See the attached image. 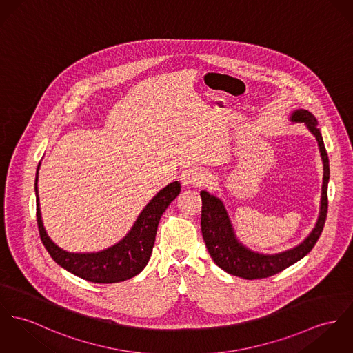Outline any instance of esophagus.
<instances>
[{
  "instance_id": "1",
  "label": "esophagus",
  "mask_w": 353,
  "mask_h": 353,
  "mask_svg": "<svg viewBox=\"0 0 353 353\" xmlns=\"http://www.w3.org/2000/svg\"><path fill=\"white\" fill-rule=\"evenodd\" d=\"M181 183L184 185H196L203 180V172L199 166H188L181 172Z\"/></svg>"
}]
</instances>
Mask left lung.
<instances>
[{"label": "left lung", "mask_w": 353, "mask_h": 353, "mask_svg": "<svg viewBox=\"0 0 353 353\" xmlns=\"http://www.w3.org/2000/svg\"><path fill=\"white\" fill-rule=\"evenodd\" d=\"M290 122L303 123L319 143L320 156L324 165L323 192L320 215L312 232L293 248L276 254H262L245 247L234 231L232 223L227 214L224 203L216 194L201 190V232L203 239L214 262L224 272L244 279L268 278L294 265L307 255L317 243L325 224L327 212V183H329V159L324 146V139L317 126V119L307 110H294Z\"/></svg>", "instance_id": "1"}]
</instances>
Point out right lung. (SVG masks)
<instances>
[{
    "mask_svg": "<svg viewBox=\"0 0 353 353\" xmlns=\"http://www.w3.org/2000/svg\"><path fill=\"white\" fill-rule=\"evenodd\" d=\"M39 169L36 170V216L41 242L54 262L83 279L94 283H115L130 279L148 265L156 241L157 227L168 205L180 194L181 185L173 181L160 190L137 217L132 230L118 243L98 252H68L48 236L40 212Z\"/></svg>",
    "mask_w": 353,
    "mask_h": 353,
    "instance_id": "1",
    "label": "right lung"
}]
</instances>
